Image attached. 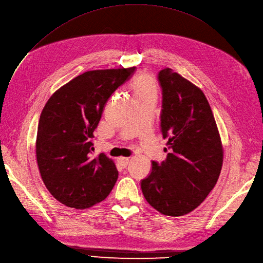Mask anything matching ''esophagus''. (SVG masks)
<instances>
[{
  "instance_id": "1",
  "label": "esophagus",
  "mask_w": 263,
  "mask_h": 263,
  "mask_svg": "<svg viewBox=\"0 0 263 263\" xmlns=\"http://www.w3.org/2000/svg\"><path fill=\"white\" fill-rule=\"evenodd\" d=\"M117 162L119 163V165H120L121 167H125V166L128 165V163H129V158L119 157V158L117 159Z\"/></svg>"
}]
</instances>
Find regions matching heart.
<instances>
[{"label":"heart","mask_w":263,"mask_h":263,"mask_svg":"<svg viewBox=\"0 0 263 263\" xmlns=\"http://www.w3.org/2000/svg\"><path fill=\"white\" fill-rule=\"evenodd\" d=\"M130 89L134 100L146 97H156L157 84L154 77L149 74H140L135 76L130 84Z\"/></svg>","instance_id":"obj_1"}]
</instances>
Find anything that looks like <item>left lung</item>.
<instances>
[{
  "instance_id": "8db88e82",
  "label": "left lung",
  "mask_w": 263,
  "mask_h": 263,
  "mask_svg": "<svg viewBox=\"0 0 263 263\" xmlns=\"http://www.w3.org/2000/svg\"><path fill=\"white\" fill-rule=\"evenodd\" d=\"M162 87L161 131L168 138L166 159L153 161L142 191L152 206L166 216L196 210L219 178L223 147L212 108L203 91L172 68L160 71ZM167 149L165 148V152Z\"/></svg>"
}]
</instances>
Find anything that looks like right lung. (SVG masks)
<instances>
[{"label":"right lung","instance_id":"obj_1","mask_svg":"<svg viewBox=\"0 0 263 263\" xmlns=\"http://www.w3.org/2000/svg\"><path fill=\"white\" fill-rule=\"evenodd\" d=\"M135 68L85 72L57 90L45 104L35 144L37 165L45 186L65 206H93L115 186V163L104 154L91 157V140L108 98Z\"/></svg>","mask_w":263,"mask_h":263}]
</instances>
